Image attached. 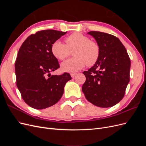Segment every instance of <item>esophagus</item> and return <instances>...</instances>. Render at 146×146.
<instances>
[{"instance_id": "esophagus-1", "label": "esophagus", "mask_w": 146, "mask_h": 146, "mask_svg": "<svg viewBox=\"0 0 146 146\" xmlns=\"http://www.w3.org/2000/svg\"><path fill=\"white\" fill-rule=\"evenodd\" d=\"M76 75H77L76 73H70V76H71L72 78L76 76Z\"/></svg>"}]
</instances>
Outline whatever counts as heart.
<instances>
[{
	"mask_svg": "<svg viewBox=\"0 0 146 146\" xmlns=\"http://www.w3.org/2000/svg\"><path fill=\"white\" fill-rule=\"evenodd\" d=\"M66 44L60 40L52 44V54L61 61L70 56L73 51L74 58L61 64V69L66 72H76L87 66L94 65L98 61L100 49L98 42L80 33H74L65 38Z\"/></svg>",
	"mask_w": 146,
	"mask_h": 146,
	"instance_id": "b5f03b06",
	"label": "heart"
}]
</instances>
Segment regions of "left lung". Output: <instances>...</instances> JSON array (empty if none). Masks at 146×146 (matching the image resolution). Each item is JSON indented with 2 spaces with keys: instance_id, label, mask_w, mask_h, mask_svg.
<instances>
[{
  "instance_id": "left-lung-1",
  "label": "left lung",
  "mask_w": 146,
  "mask_h": 146,
  "mask_svg": "<svg viewBox=\"0 0 146 146\" xmlns=\"http://www.w3.org/2000/svg\"><path fill=\"white\" fill-rule=\"evenodd\" d=\"M100 46L98 61L83 73L86 81L82 91L86 99L99 107H111L119 103L125 95L130 81V59L126 48L114 35L91 31Z\"/></svg>"
}]
</instances>
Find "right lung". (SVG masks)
<instances>
[{"label":"right lung","instance_id":"1","mask_svg":"<svg viewBox=\"0 0 146 146\" xmlns=\"http://www.w3.org/2000/svg\"><path fill=\"white\" fill-rule=\"evenodd\" d=\"M67 32L55 30L38 31L25 39L15 62L16 85L22 98L30 107L40 110L56 104L71 76L67 72L51 76L58 69V60L52 54V44Z\"/></svg>","mask_w":146,"mask_h":146}]
</instances>
